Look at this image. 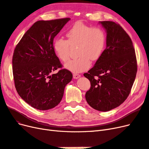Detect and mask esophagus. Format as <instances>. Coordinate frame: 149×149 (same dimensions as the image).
I'll return each instance as SVG.
<instances>
[{
	"instance_id": "1",
	"label": "esophagus",
	"mask_w": 149,
	"mask_h": 149,
	"mask_svg": "<svg viewBox=\"0 0 149 149\" xmlns=\"http://www.w3.org/2000/svg\"><path fill=\"white\" fill-rule=\"evenodd\" d=\"M80 77V75H79V74H74L73 75V78L74 79H78Z\"/></svg>"
}]
</instances>
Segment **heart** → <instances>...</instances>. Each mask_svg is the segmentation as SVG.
Here are the masks:
<instances>
[{"label":"heart","instance_id":"1","mask_svg":"<svg viewBox=\"0 0 149 149\" xmlns=\"http://www.w3.org/2000/svg\"><path fill=\"white\" fill-rule=\"evenodd\" d=\"M67 40L57 38L53 42V49L57 57L65 62L69 57L70 46L77 45L78 57L66 62L64 68L74 73L87 70L91 61L98 60L102 56L106 44V35L102 28L92 27L81 22L75 23L66 33Z\"/></svg>","mask_w":149,"mask_h":149}]
</instances>
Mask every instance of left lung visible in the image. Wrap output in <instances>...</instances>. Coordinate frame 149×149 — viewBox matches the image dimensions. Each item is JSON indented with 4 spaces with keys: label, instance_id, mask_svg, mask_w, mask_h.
Segmentation results:
<instances>
[{
    "label": "left lung",
    "instance_id": "8db88e82",
    "mask_svg": "<svg viewBox=\"0 0 149 149\" xmlns=\"http://www.w3.org/2000/svg\"><path fill=\"white\" fill-rule=\"evenodd\" d=\"M107 33L106 49L84 75L91 84L85 99L91 107L108 111L126 100L135 80L137 66L132 42L123 28L113 22H99Z\"/></svg>",
    "mask_w": 149,
    "mask_h": 149
}]
</instances>
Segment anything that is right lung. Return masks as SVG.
I'll return each instance as SVG.
<instances>
[{"label":"right lung","instance_id":"right-lung-1","mask_svg":"<svg viewBox=\"0 0 149 149\" xmlns=\"http://www.w3.org/2000/svg\"><path fill=\"white\" fill-rule=\"evenodd\" d=\"M70 18L35 22L14 50L12 65L17 93L26 103L39 110L58 104L64 88L72 79L67 69L52 73L62 65L53 49V41Z\"/></svg>","mask_w":149,"mask_h":149}]
</instances>
